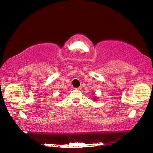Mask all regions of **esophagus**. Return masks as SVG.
Returning <instances> with one entry per match:
<instances>
[{
    "instance_id": "34e87169",
    "label": "esophagus",
    "mask_w": 153,
    "mask_h": 153,
    "mask_svg": "<svg viewBox=\"0 0 153 153\" xmlns=\"http://www.w3.org/2000/svg\"><path fill=\"white\" fill-rule=\"evenodd\" d=\"M76 90H80L82 89V87L81 86H79V87H78V88H75Z\"/></svg>"
}]
</instances>
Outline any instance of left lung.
Returning a JSON list of instances; mask_svg holds the SVG:
<instances>
[{
    "label": "left lung",
    "instance_id": "8db88e82",
    "mask_svg": "<svg viewBox=\"0 0 153 153\" xmlns=\"http://www.w3.org/2000/svg\"><path fill=\"white\" fill-rule=\"evenodd\" d=\"M92 98H93V100H95V101H96V100H97V97H96L95 95H94V97H92Z\"/></svg>",
    "mask_w": 153,
    "mask_h": 153
}]
</instances>
